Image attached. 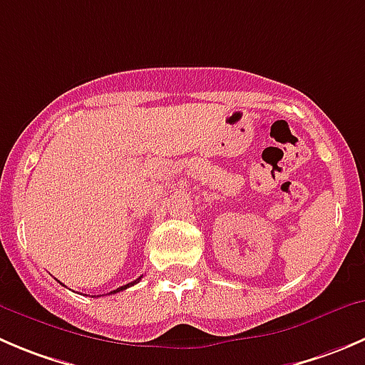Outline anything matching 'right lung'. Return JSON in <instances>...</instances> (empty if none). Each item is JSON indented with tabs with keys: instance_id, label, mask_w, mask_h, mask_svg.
Listing matches in <instances>:
<instances>
[{
	"instance_id": "add662e5",
	"label": "right lung",
	"mask_w": 365,
	"mask_h": 365,
	"mask_svg": "<svg viewBox=\"0 0 365 365\" xmlns=\"http://www.w3.org/2000/svg\"><path fill=\"white\" fill-rule=\"evenodd\" d=\"M140 278H143V277H140ZM140 278H137V280H135V282H132V284H126V285H123V287L115 289V291H112V292H110V294H115V292H121V291H125V289L132 287V285H133V284H137V282H139V280H140Z\"/></svg>"
}]
</instances>
